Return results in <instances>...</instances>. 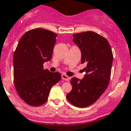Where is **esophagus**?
Instances as JSON below:
<instances>
[{
  "label": "esophagus",
  "mask_w": 131,
  "mask_h": 131,
  "mask_svg": "<svg viewBox=\"0 0 131 131\" xmlns=\"http://www.w3.org/2000/svg\"><path fill=\"white\" fill-rule=\"evenodd\" d=\"M61 76L62 80H65V81H69V77H68V76L67 75H65V74H62Z\"/></svg>",
  "instance_id": "obj_1"
}]
</instances>
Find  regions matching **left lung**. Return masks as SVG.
<instances>
[{"label": "left lung", "instance_id": "8db88e82", "mask_svg": "<svg viewBox=\"0 0 131 131\" xmlns=\"http://www.w3.org/2000/svg\"><path fill=\"white\" fill-rule=\"evenodd\" d=\"M73 42L81 50V63H85L86 75L82 80H71V91L67 94L70 103L80 108L96 101L110 82L113 53L107 40L92 31L75 34Z\"/></svg>", "mask_w": 131, "mask_h": 131}]
</instances>
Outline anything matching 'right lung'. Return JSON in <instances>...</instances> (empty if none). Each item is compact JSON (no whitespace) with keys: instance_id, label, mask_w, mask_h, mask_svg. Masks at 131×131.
I'll use <instances>...</instances> for the list:
<instances>
[{"instance_id":"right-lung-1","label":"right lung","mask_w":131,"mask_h":131,"mask_svg":"<svg viewBox=\"0 0 131 131\" xmlns=\"http://www.w3.org/2000/svg\"><path fill=\"white\" fill-rule=\"evenodd\" d=\"M57 35L43 28L26 32L13 54V79L18 95L26 103L37 107L48 99L51 87L61 79L58 72L43 69L51 59Z\"/></svg>"}]
</instances>
